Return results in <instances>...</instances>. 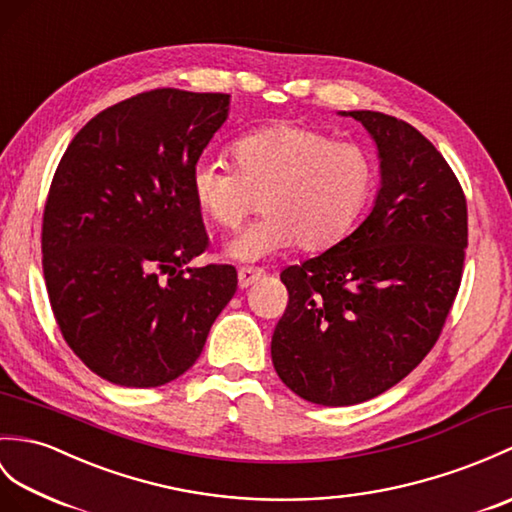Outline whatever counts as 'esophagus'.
<instances>
[{
  "mask_svg": "<svg viewBox=\"0 0 512 512\" xmlns=\"http://www.w3.org/2000/svg\"><path fill=\"white\" fill-rule=\"evenodd\" d=\"M261 275H264V270H261V268L244 266V268L237 270V283H240V288H248V285L255 283Z\"/></svg>",
  "mask_w": 512,
  "mask_h": 512,
  "instance_id": "34e87169",
  "label": "esophagus"
}]
</instances>
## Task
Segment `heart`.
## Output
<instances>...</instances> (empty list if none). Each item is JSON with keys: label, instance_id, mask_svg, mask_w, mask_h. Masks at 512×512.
Returning a JSON list of instances; mask_svg holds the SVG:
<instances>
[{"label": "heart", "instance_id": "obj_1", "mask_svg": "<svg viewBox=\"0 0 512 512\" xmlns=\"http://www.w3.org/2000/svg\"><path fill=\"white\" fill-rule=\"evenodd\" d=\"M234 165L202 157L192 170L200 211L235 231L261 209L264 218L229 246L255 261L296 244L325 251L351 229L375 185L373 154L355 141H334L316 128L275 124L235 141Z\"/></svg>", "mask_w": 512, "mask_h": 512}]
</instances>
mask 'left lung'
I'll return each instance as SVG.
<instances>
[{"label":"left lung","mask_w":512,"mask_h":512,"mask_svg":"<svg viewBox=\"0 0 512 512\" xmlns=\"http://www.w3.org/2000/svg\"><path fill=\"white\" fill-rule=\"evenodd\" d=\"M373 135L382 187L373 211L323 255L288 266L272 334L281 382L318 406H353L399 384L432 351L460 288L467 198L417 128L351 111Z\"/></svg>","instance_id":"left-lung-1"}]
</instances>
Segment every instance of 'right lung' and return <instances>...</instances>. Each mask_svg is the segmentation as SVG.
I'll list each match as a JSON object with an SVG mask.
<instances>
[{"instance_id":"right-lung-1","label":"right lung","mask_w":512,"mask_h":512,"mask_svg":"<svg viewBox=\"0 0 512 512\" xmlns=\"http://www.w3.org/2000/svg\"><path fill=\"white\" fill-rule=\"evenodd\" d=\"M227 115V93L144 91L95 115L58 163L45 288L69 349L106 382L154 388L183 375L233 299V266L185 268L209 244L192 170Z\"/></svg>"}]
</instances>
